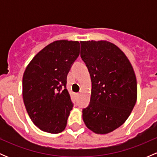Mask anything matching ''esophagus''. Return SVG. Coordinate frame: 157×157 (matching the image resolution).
Masks as SVG:
<instances>
[{
  "label": "esophagus",
  "instance_id": "obj_1",
  "mask_svg": "<svg viewBox=\"0 0 157 157\" xmlns=\"http://www.w3.org/2000/svg\"><path fill=\"white\" fill-rule=\"evenodd\" d=\"M75 95H76V96H79L80 94V93H76Z\"/></svg>",
  "mask_w": 157,
  "mask_h": 157
}]
</instances>
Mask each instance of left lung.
<instances>
[{
  "instance_id": "left-lung-1",
  "label": "left lung",
  "mask_w": 157,
  "mask_h": 157,
  "mask_svg": "<svg viewBox=\"0 0 157 157\" xmlns=\"http://www.w3.org/2000/svg\"><path fill=\"white\" fill-rule=\"evenodd\" d=\"M80 57L90 74V102L83 119L96 134H108L128 119L137 101V80L124 52L106 41L81 42Z\"/></svg>"
}]
</instances>
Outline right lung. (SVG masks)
<instances>
[{"mask_svg": "<svg viewBox=\"0 0 157 157\" xmlns=\"http://www.w3.org/2000/svg\"><path fill=\"white\" fill-rule=\"evenodd\" d=\"M77 41H55L41 50L26 67L23 98L29 116L42 131L65 129L74 104L66 89L67 76L80 55Z\"/></svg>", "mask_w": 157, "mask_h": 157, "instance_id": "obj_1", "label": "right lung"}]
</instances>
